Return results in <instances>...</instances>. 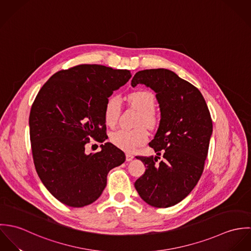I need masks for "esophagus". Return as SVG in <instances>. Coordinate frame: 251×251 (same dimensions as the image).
I'll return each mask as SVG.
<instances>
[{
	"mask_svg": "<svg viewBox=\"0 0 251 251\" xmlns=\"http://www.w3.org/2000/svg\"><path fill=\"white\" fill-rule=\"evenodd\" d=\"M133 158H134L133 154H131V153H129V152H126V161H131Z\"/></svg>",
	"mask_w": 251,
	"mask_h": 251,
	"instance_id": "1",
	"label": "esophagus"
}]
</instances>
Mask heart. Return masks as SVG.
<instances>
[{
	"instance_id": "b5f03b06",
	"label": "heart",
	"mask_w": 251,
	"mask_h": 251,
	"mask_svg": "<svg viewBox=\"0 0 251 251\" xmlns=\"http://www.w3.org/2000/svg\"><path fill=\"white\" fill-rule=\"evenodd\" d=\"M128 104L140 112L138 125L144 124L148 127H154L158 122L157 115L153 110L155 99L152 93L145 90H138L127 96ZM121 110V100L119 97L113 96L108 99L104 108V120L108 126H114L119 118ZM148 139V132L143 126L133 129L122 128L110 135L111 142L118 148L131 151Z\"/></svg>"
}]
</instances>
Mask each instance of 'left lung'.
<instances>
[{"label":"left lung","mask_w":251,"mask_h":251,"mask_svg":"<svg viewBox=\"0 0 251 251\" xmlns=\"http://www.w3.org/2000/svg\"><path fill=\"white\" fill-rule=\"evenodd\" d=\"M138 84L156 94L160 121L150 146L165 159L136 156L146 171L134 186L147 204L172 207L192 191L203 173L213 133L210 111L200 91L169 70L136 72L131 86Z\"/></svg>","instance_id":"8db88e82"}]
</instances>
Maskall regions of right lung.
<instances>
[{
  "instance_id": "obj_1",
  "label": "right lung",
  "mask_w": 251,
  "mask_h": 251,
  "mask_svg": "<svg viewBox=\"0 0 251 251\" xmlns=\"http://www.w3.org/2000/svg\"><path fill=\"white\" fill-rule=\"evenodd\" d=\"M130 77L126 70L80 65L55 73L38 92L29 118L34 163L44 186L63 204L81 208L95 202L109 171L125 162L124 151L112 143L90 154L85 145L106 140L108 98Z\"/></svg>"
}]
</instances>
